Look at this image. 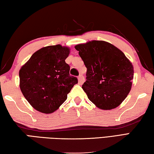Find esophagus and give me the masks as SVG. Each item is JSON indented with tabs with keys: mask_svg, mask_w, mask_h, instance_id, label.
<instances>
[{
	"mask_svg": "<svg viewBox=\"0 0 154 154\" xmlns=\"http://www.w3.org/2000/svg\"><path fill=\"white\" fill-rule=\"evenodd\" d=\"M83 82H84V78H83L82 75H80L79 77H78V83H79V85L83 84Z\"/></svg>",
	"mask_w": 154,
	"mask_h": 154,
	"instance_id": "1",
	"label": "esophagus"
}]
</instances>
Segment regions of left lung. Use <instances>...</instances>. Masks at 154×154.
Wrapping results in <instances>:
<instances>
[{
    "label": "left lung",
    "instance_id": "obj_1",
    "mask_svg": "<svg viewBox=\"0 0 154 154\" xmlns=\"http://www.w3.org/2000/svg\"><path fill=\"white\" fill-rule=\"evenodd\" d=\"M87 68L82 88L89 100L102 110L121 104L132 87L134 70L121 50L102 40H92L75 46Z\"/></svg>",
    "mask_w": 154,
    "mask_h": 154
}]
</instances>
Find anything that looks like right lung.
I'll list each match as a JSON object with an SVG mask.
<instances>
[{"label": "right lung", "instance_id": "obj_1", "mask_svg": "<svg viewBox=\"0 0 154 154\" xmlns=\"http://www.w3.org/2000/svg\"><path fill=\"white\" fill-rule=\"evenodd\" d=\"M70 48L60 44L48 46L33 53L19 70V87L22 94L36 110L51 114L67 98L77 77L69 75L65 59Z\"/></svg>", "mask_w": 154, "mask_h": 154}]
</instances>
